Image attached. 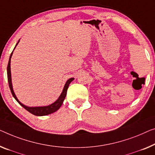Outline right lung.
Instances as JSON below:
<instances>
[{
  "instance_id": "obj_1",
  "label": "right lung",
  "mask_w": 155,
  "mask_h": 155,
  "mask_svg": "<svg viewBox=\"0 0 155 155\" xmlns=\"http://www.w3.org/2000/svg\"><path fill=\"white\" fill-rule=\"evenodd\" d=\"M20 40L18 41V42L16 45L15 48L14 50L15 49L16 47H17V45L19 42ZM12 52V54L10 56V59H9V62H8V68H7V73H8V83H9V87H10V89L12 92V94L14 97V98L17 100V102L22 107H24L25 109L27 110L28 111L31 113V114H33L35 115H37V116H43V115H49L51 114H53L58 110L60 108V107H61V105L63 104V101L65 99V97L67 95V91H68L69 85L70 84V83L74 79V78H71L70 79H68L66 81V84H64L63 92L61 94V95L59 96V97L58 100L54 101V103L48 105V106H44V107H28V106H26L24 104H22L21 102H20L19 100H18V98L16 96V94L14 92L13 90V87H12V76H11V68H10V63H11V58L12 55L13 54V51Z\"/></svg>"
}]
</instances>
